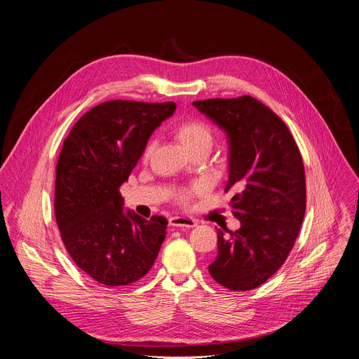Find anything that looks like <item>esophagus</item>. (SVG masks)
Returning <instances> with one entry per match:
<instances>
[{"instance_id": "esophagus-1", "label": "esophagus", "mask_w": 359, "mask_h": 359, "mask_svg": "<svg viewBox=\"0 0 359 359\" xmlns=\"http://www.w3.org/2000/svg\"><path fill=\"white\" fill-rule=\"evenodd\" d=\"M168 222L170 225H173V227H184V229H192L198 225V222L189 217H172L168 219Z\"/></svg>"}]
</instances>
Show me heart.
I'll return each instance as SVG.
<instances>
[{"mask_svg":"<svg viewBox=\"0 0 359 359\" xmlns=\"http://www.w3.org/2000/svg\"><path fill=\"white\" fill-rule=\"evenodd\" d=\"M175 135L191 154L202 148L211 149V147L214 144L212 128L201 119H186V121L180 122L175 128ZM153 148H154V142L149 141L144 149L145 158H148L151 156V153H153ZM203 192H205V186L202 183H195L189 187H184V189L179 191L177 201L183 205H187L194 201L195 196H199Z\"/></svg>","mask_w":359,"mask_h":359,"instance_id":"heart-1","label":"heart"}]
</instances>
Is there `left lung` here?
Instances as JSON below:
<instances>
[{
	"label": "left lung",
	"mask_w": 359,
	"mask_h": 359,
	"mask_svg": "<svg viewBox=\"0 0 359 359\" xmlns=\"http://www.w3.org/2000/svg\"><path fill=\"white\" fill-rule=\"evenodd\" d=\"M194 106L225 130L233 215L241 227L218 233V255L208 266L219 285L249 291L287 260L306 214L303 157L287 125L250 96L196 100Z\"/></svg>",
	"instance_id": "obj_1"
}]
</instances>
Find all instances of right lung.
<instances>
[{
  "label": "right lung",
  "instance_id": "right-lung-1",
  "mask_svg": "<svg viewBox=\"0 0 359 359\" xmlns=\"http://www.w3.org/2000/svg\"><path fill=\"white\" fill-rule=\"evenodd\" d=\"M175 110L173 102L109 100L84 113L64 141L55 179L56 224L75 265L106 287L141 279L165 238L167 219L125 212L119 187Z\"/></svg>",
  "mask_w": 359,
  "mask_h": 359
}]
</instances>
